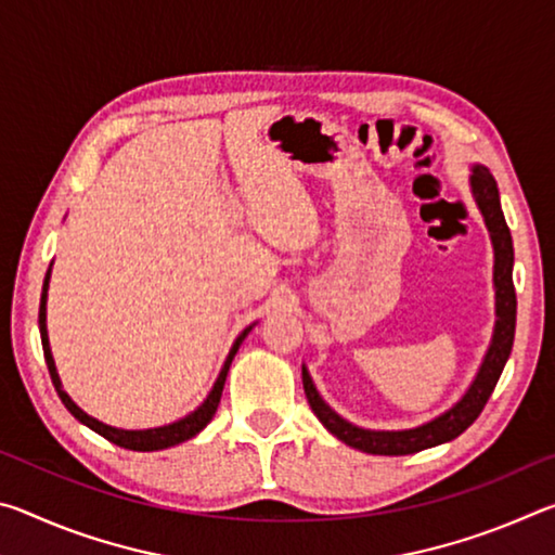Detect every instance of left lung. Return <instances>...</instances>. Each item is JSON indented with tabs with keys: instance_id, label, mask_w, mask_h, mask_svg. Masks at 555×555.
Segmentation results:
<instances>
[{
	"instance_id": "obj_1",
	"label": "left lung",
	"mask_w": 555,
	"mask_h": 555,
	"mask_svg": "<svg viewBox=\"0 0 555 555\" xmlns=\"http://www.w3.org/2000/svg\"><path fill=\"white\" fill-rule=\"evenodd\" d=\"M469 191L477 208L482 212L485 228L490 232L492 249H494V269H492V284H494V331L487 352L482 357L480 370H477L475 379L469 382L463 397H460L453 406L438 413L436 418L426 421V424L413 428H399V430H379V428H362L354 426L350 421L343 418L340 413L331 409L325 399L318 393L315 384L311 379V372L304 364V391L306 399L311 403L318 421L331 430V434L343 440L345 446L362 450L370 455H411L418 450L434 448L448 440L457 438L465 428L475 424L480 416L487 399L500 382V374L504 370L506 360L512 354L514 345V327H516V294H514V244L512 232L506 228L500 191H496V181L490 173V168L482 164H473L469 168Z\"/></svg>"
}]
</instances>
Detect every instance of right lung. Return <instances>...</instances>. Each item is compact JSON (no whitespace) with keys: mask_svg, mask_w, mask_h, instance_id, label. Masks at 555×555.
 <instances>
[{"mask_svg":"<svg viewBox=\"0 0 555 555\" xmlns=\"http://www.w3.org/2000/svg\"><path fill=\"white\" fill-rule=\"evenodd\" d=\"M53 267V264H51ZM51 267L46 271V279H43V291H41V306H39V331H41V345H43V357H46V364H49V372H51V379H53V387L59 391L61 401L65 403V409H68L75 418L80 421V424H86L88 428L95 430L102 438H107L109 443H115L119 448H127V450H139V453H152V450H164V448H171L183 443V440H191L193 436H198L201 430L210 424L215 411H218V403L222 397V389H224V379H228V372H230V364L234 360V354H237L240 345L244 337L249 335L251 327L257 323H251L244 327V331L237 335V340L232 343L230 347V354L228 360H224L222 370L218 374V379H215L212 389L205 401L201 403L198 409L188 413V416L173 421V424H166V426H156V428H142V430H129V428H115V426H107L98 421L95 416H90V413L82 411L78 403H75L68 391L63 389L61 377H59V370H55V362H53V352H51V343H49V327H46V300H49V284H51Z\"/></svg>","mask_w":555,"mask_h":555,"instance_id":"right-lung-1","label":"right lung"}]
</instances>
